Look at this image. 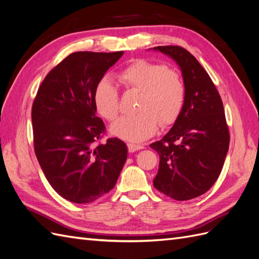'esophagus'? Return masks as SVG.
<instances>
[{"instance_id":"34e87169","label":"esophagus","mask_w":259,"mask_h":259,"mask_svg":"<svg viewBox=\"0 0 259 259\" xmlns=\"http://www.w3.org/2000/svg\"><path fill=\"white\" fill-rule=\"evenodd\" d=\"M127 148H128V151L130 152H135L140 150V149H143L144 147L142 145H136V144H127Z\"/></svg>"}]
</instances>
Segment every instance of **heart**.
I'll use <instances>...</instances> for the list:
<instances>
[{"label":"heart","instance_id":"1","mask_svg":"<svg viewBox=\"0 0 259 259\" xmlns=\"http://www.w3.org/2000/svg\"><path fill=\"white\" fill-rule=\"evenodd\" d=\"M127 92L139 93L135 115L122 117L111 126V133L130 142H143L161 127L175 123L186 101V84L176 69L145 58L136 59L119 74ZM95 106L106 120L113 122L121 113L120 97L109 81L100 82L95 90Z\"/></svg>","mask_w":259,"mask_h":259}]
</instances>
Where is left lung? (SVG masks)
Wrapping results in <instances>:
<instances>
[{"label":"left lung","mask_w":259,"mask_h":259,"mask_svg":"<svg viewBox=\"0 0 259 259\" xmlns=\"http://www.w3.org/2000/svg\"><path fill=\"white\" fill-rule=\"evenodd\" d=\"M183 72L186 101L173 127L150 145L159 153L155 189L186 201L205 193L221 175L230 133L224 105L213 81L193 55L178 45L158 46Z\"/></svg>","instance_id":"left-lung-1"}]
</instances>
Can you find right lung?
Listing matches in <instances>:
<instances>
[{"mask_svg":"<svg viewBox=\"0 0 259 259\" xmlns=\"http://www.w3.org/2000/svg\"><path fill=\"white\" fill-rule=\"evenodd\" d=\"M123 52H75L45 76L32 105L34 152L43 173L62 198L91 203L115 186L127 148L106 133L97 116L95 90Z\"/></svg>","mask_w":259,"mask_h":259,"instance_id":"1","label":"right lung"}]
</instances>
